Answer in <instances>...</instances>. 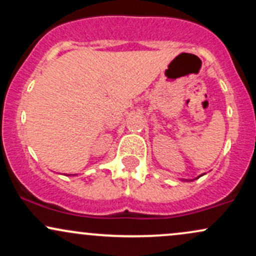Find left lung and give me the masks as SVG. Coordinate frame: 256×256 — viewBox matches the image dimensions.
Returning a JSON list of instances; mask_svg holds the SVG:
<instances>
[{
  "mask_svg": "<svg viewBox=\"0 0 256 256\" xmlns=\"http://www.w3.org/2000/svg\"><path fill=\"white\" fill-rule=\"evenodd\" d=\"M202 176V174H201ZM201 176H200V177H201ZM200 177H198V178H200ZM198 178H196V179H198Z\"/></svg>",
  "mask_w": 256,
  "mask_h": 256,
  "instance_id": "obj_1",
  "label": "left lung"
}]
</instances>
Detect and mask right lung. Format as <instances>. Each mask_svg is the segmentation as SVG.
Instances as JSON below:
<instances>
[{"label": "right lung", "mask_w": 256, "mask_h": 256, "mask_svg": "<svg viewBox=\"0 0 256 256\" xmlns=\"http://www.w3.org/2000/svg\"><path fill=\"white\" fill-rule=\"evenodd\" d=\"M68 176H70V174H68Z\"/></svg>", "instance_id": "1"}]
</instances>
